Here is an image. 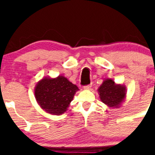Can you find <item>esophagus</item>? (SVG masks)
Listing matches in <instances>:
<instances>
[{
	"mask_svg": "<svg viewBox=\"0 0 155 155\" xmlns=\"http://www.w3.org/2000/svg\"><path fill=\"white\" fill-rule=\"evenodd\" d=\"M91 84H88V85H85V86H84V89H85V90H88V89H90V88H91Z\"/></svg>",
	"mask_w": 155,
	"mask_h": 155,
	"instance_id": "esophagus-1",
	"label": "esophagus"
}]
</instances>
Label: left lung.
Instances as JSON below:
<instances>
[{"instance_id": "1", "label": "left lung", "mask_w": 155, "mask_h": 155, "mask_svg": "<svg viewBox=\"0 0 155 155\" xmlns=\"http://www.w3.org/2000/svg\"><path fill=\"white\" fill-rule=\"evenodd\" d=\"M98 92L100 99L110 108L120 107L127 94L124 84H116L113 79L106 78L98 87Z\"/></svg>"}]
</instances>
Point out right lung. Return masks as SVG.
Listing matches in <instances>:
<instances>
[{
	"label": "right lung",
	"instance_id": "right-lung-1",
	"mask_svg": "<svg viewBox=\"0 0 155 155\" xmlns=\"http://www.w3.org/2000/svg\"><path fill=\"white\" fill-rule=\"evenodd\" d=\"M78 90L77 85L61 75L55 78H43L37 83L34 91L37 103L46 113L59 116L67 111Z\"/></svg>",
	"mask_w": 155,
	"mask_h": 155
}]
</instances>
